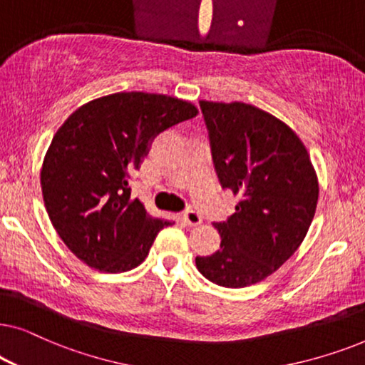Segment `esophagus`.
<instances>
[{
    "instance_id": "34e87169",
    "label": "esophagus",
    "mask_w": 365,
    "mask_h": 365,
    "mask_svg": "<svg viewBox=\"0 0 365 365\" xmlns=\"http://www.w3.org/2000/svg\"><path fill=\"white\" fill-rule=\"evenodd\" d=\"M181 219L184 221V224L189 227H194V226H199V224L202 222V217L201 214L196 212V211H186L181 216Z\"/></svg>"
}]
</instances>
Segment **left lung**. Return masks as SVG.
<instances>
[{
	"mask_svg": "<svg viewBox=\"0 0 365 365\" xmlns=\"http://www.w3.org/2000/svg\"><path fill=\"white\" fill-rule=\"evenodd\" d=\"M222 187L241 196L216 222L221 249L196 257L199 272L222 287H247L276 272L301 246L319 199L317 174L286 123L241 101H199Z\"/></svg>",
	"mask_w": 365,
	"mask_h": 365,
	"instance_id": "left-lung-1",
	"label": "left lung"
}]
</instances>
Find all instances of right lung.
I'll use <instances>...</instances> for the list:
<instances>
[{
	"label": "right lung",
	"mask_w": 365,
	"mask_h": 365,
	"mask_svg": "<svg viewBox=\"0 0 365 365\" xmlns=\"http://www.w3.org/2000/svg\"><path fill=\"white\" fill-rule=\"evenodd\" d=\"M196 114L184 99L131 91L93 99L63 123L44 156L41 191L53 227L79 261L118 274L146 259L173 221L131 199L129 179L156 134Z\"/></svg>",
	"instance_id": "add662e5"
}]
</instances>
